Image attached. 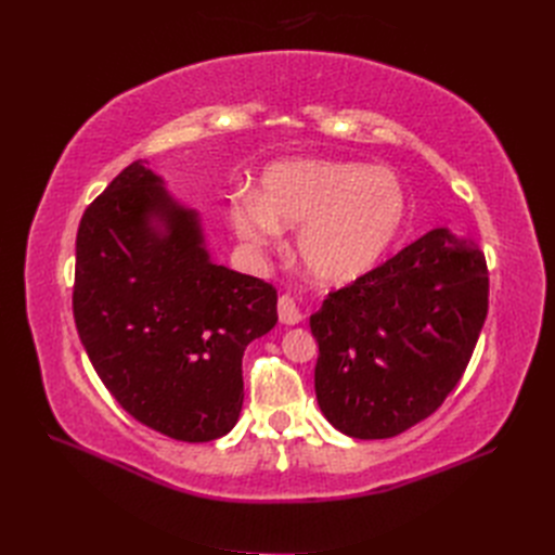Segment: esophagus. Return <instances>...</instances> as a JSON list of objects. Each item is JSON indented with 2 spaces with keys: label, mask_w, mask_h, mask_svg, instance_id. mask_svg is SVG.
<instances>
[{
  "label": "esophagus",
  "mask_w": 555,
  "mask_h": 555,
  "mask_svg": "<svg viewBox=\"0 0 555 555\" xmlns=\"http://www.w3.org/2000/svg\"><path fill=\"white\" fill-rule=\"evenodd\" d=\"M278 317L282 324H298L304 322V312H300V308L296 306V300L289 296V294H282L278 298Z\"/></svg>",
  "instance_id": "obj_1"
}]
</instances>
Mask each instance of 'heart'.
I'll use <instances>...</instances> for the list:
<instances>
[{"instance_id":"1","label":"heart","mask_w":555,"mask_h":555,"mask_svg":"<svg viewBox=\"0 0 555 555\" xmlns=\"http://www.w3.org/2000/svg\"><path fill=\"white\" fill-rule=\"evenodd\" d=\"M410 201L393 171L361 162H282L261 178V190L238 192L229 217L238 236L263 247L280 222L298 229L296 249L306 271L324 284H347L384 259L408 222Z\"/></svg>"}]
</instances>
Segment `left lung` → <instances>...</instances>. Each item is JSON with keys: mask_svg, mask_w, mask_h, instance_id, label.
Returning a JSON list of instances; mask_svg holds the SVG:
<instances>
[{"mask_svg": "<svg viewBox=\"0 0 555 555\" xmlns=\"http://www.w3.org/2000/svg\"><path fill=\"white\" fill-rule=\"evenodd\" d=\"M489 312V266L475 241L435 229L310 317L314 391L357 440L422 424L456 389Z\"/></svg>", "mask_w": 555, "mask_h": 555, "instance_id": "obj_1", "label": "left lung"}]
</instances>
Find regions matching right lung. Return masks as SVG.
<instances>
[{
	"instance_id": "right-lung-1",
	"label": "right lung",
	"mask_w": 555,
	"mask_h": 555,
	"mask_svg": "<svg viewBox=\"0 0 555 555\" xmlns=\"http://www.w3.org/2000/svg\"><path fill=\"white\" fill-rule=\"evenodd\" d=\"M72 300L96 375L137 422L180 442L236 426L243 351L275 326L278 292L212 263L196 212L176 206L141 162L82 212Z\"/></svg>"
}]
</instances>
